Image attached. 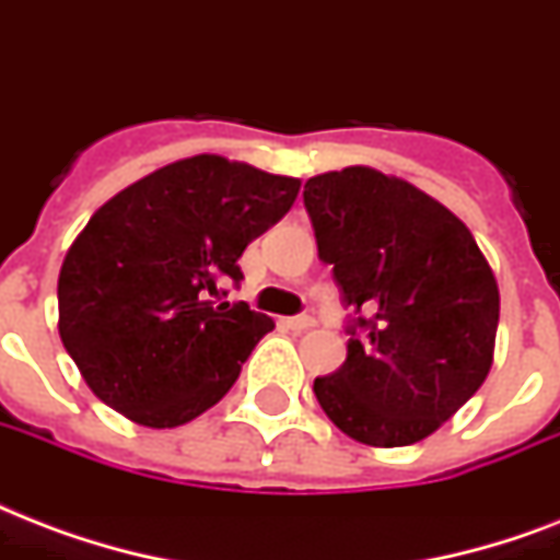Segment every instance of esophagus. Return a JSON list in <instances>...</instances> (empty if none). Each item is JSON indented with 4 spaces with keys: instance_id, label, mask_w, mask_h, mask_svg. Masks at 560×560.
Segmentation results:
<instances>
[{
    "instance_id": "1",
    "label": "esophagus",
    "mask_w": 560,
    "mask_h": 560,
    "mask_svg": "<svg viewBox=\"0 0 560 560\" xmlns=\"http://www.w3.org/2000/svg\"><path fill=\"white\" fill-rule=\"evenodd\" d=\"M283 324L289 329H294V332H301V329L315 327V318H310V315H294V318H283Z\"/></svg>"
}]
</instances>
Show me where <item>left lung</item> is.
<instances>
[{"instance_id":"obj_1","label":"left lung","mask_w":560,"mask_h":560,"mask_svg":"<svg viewBox=\"0 0 560 560\" xmlns=\"http://www.w3.org/2000/svg\"><path fill=\"white\" fill-rule=\"evenodd\" d=\"M303 203L353 310L345 365L312 385L320 409L362 444L423 441L491 371L500 289L488 259L444 203L376 168L310 177Z\"/></svg>"}]
</instances>
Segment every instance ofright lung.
<instances>
[{
    "mask_svg": "<svg viewBox=\"0 0 560 560\" xmlns=\"http://www.w3.org/2000/svg\"><path fill=\"white\" fill-rule=\"evenodd\" d=\"M298 189V177L198 154L93 212L60 266L58 329L98 400L172 429L231 392L275 320L224 301V285L242 283V250Z\"/></svg>",
    "mask_w": 560,
    "mask_h": 560,
    "instance_id": "right-lung-1",
    "label": "right lung"
}]
</instances>
